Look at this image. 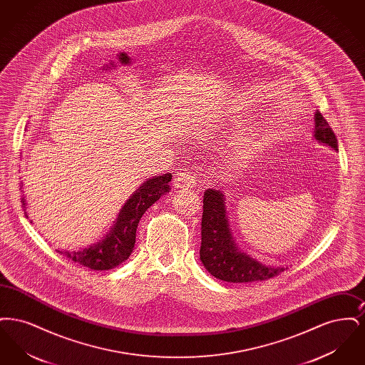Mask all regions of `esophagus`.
<instances>
[{"mask_svg": "<svg viewBox=\"0 0 365 365\" xmlns=\"http://www.w3.org/2000/svg\"><path fill=\"white\" fill-rule=\"evenodd\" d=\"M175 185L178 187H187L191 189L195 186V178L187 173H182L175 178Z\"/></svg>", "mask_w": 365, "mask_h": 365, "instance_id": "esophagus-1", "label": "esophagus"}]
</instances>
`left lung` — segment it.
I'll use <instances>...</instances> for the list:
<instances>
[{"label": "left lung", "instance_id": "8db88e82", "mask_svg": "<svg viewBox=\"0 0 365 365\" xmlns=\"http://www.w3.org/2000/svg\"><path fill=\"white\" fill-rule=\"evenodd\" d=\"M313 138L338 150L336 137L319 110L314 115ZM200 259L210 275L231 283L267 280L287 269L265 265L238 249L228 223L225 194L215 189L204 192Z\"/></svg>", "mask_w": 365, "mask_h": 365}]
</instances>
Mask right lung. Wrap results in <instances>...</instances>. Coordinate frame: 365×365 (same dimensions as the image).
I'll return each instance as SVG.
<instances>
[{"label": "right lung", "instance_id": "right-lung-1", "mask_svg": "<svg viewBox=\"0 0 365 365\" xmlns=\"http://www.w3.org/2000/svg\"><path fill=\"white\" fill-rule=\"evenodd\" d=\"M173 175L164 174L153 176L140 185L120 209L115 225L106 232L104 240L90 245L78 252L57 250L68 260L75 261L94 271L112 269L127 260L134 249L137 227L142 215L152 207L157 200L171 190L170 182ZM23 205L26 207L24 198ZM27 215V212H24ZM29 217V216H27Z\"/></svg>", "mask_w": 365, "mask_h": 365}]
</instances>
